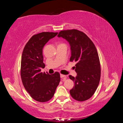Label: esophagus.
Segmentation results:
<instances>
[{
    "label": "esophagus",
    "mask_w": 123,
    "mask_h": 123,
    "mask_svg": "<svg viewBox=\"0 0 123 123\" xmlns=\"http://www.w3.org/2000/svg\"><path fill=\"white\" fill-rule=\"evenodd\" d=\"M60 77H61V78H63L64 80H66L67 79V76L66 75H64L63 74H60Z\"/></svg>",
    "instance_id": "34e87169"
}]
</instances>
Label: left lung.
<instances>
[{
  "instance_id": "1",
  "label": "left lung",
  "mask_w": 123,
  "mask_h": 123,
  "mask_svg": "<svg viewBox=\"0 0 123 123\" xmlns=\"http://www.w3.org/2000/svg\"><path fill=\"white\" fill-rule=\"evenodd\" d=\"M57 36L69 42L70 61L76 62L77 76H69L74 82L70 94L77 101L87 100L94 94L100 79V63L95 45L85 33L76 29L61 31Z\"/></svg>"
}]
</instances>
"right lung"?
Segmentation results:
<instances>
[{
	"mask_svg": "<svg viewBox=\"0 0 123 123\" xmlns=\"http://www.w3.org/2000/svg\"><path fill=\"white\" fill-rule=\"evenodd\" d=\"M57 32H42L34 35L25 45L23 51L20 76L24 88L35 100L46 102L54 96L60 81L59 72L50 75L41 72L45 67L43 48L57 35Z\"/></svg>",
	"mask_w": 123,
	"mask_h": 123,
	"instance_id": "right-lung-1",
	"label": "right lung"
}]
</instances>
